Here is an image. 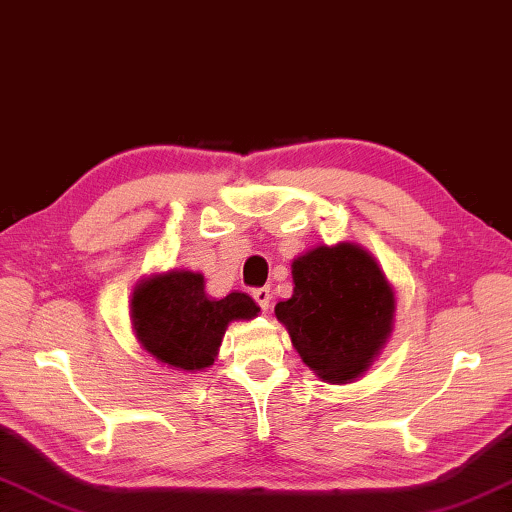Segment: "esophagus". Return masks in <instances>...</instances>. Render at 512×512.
I'll return each instance as SVG.
<instances>
[{"mask_svg":"<svg viewBox=\"0 0 512 512\" xmlns=\"http://www.w3.org/2000/svg\"><path fill=\"white\" fill-rule=\"evenodd\" d=\"M253 297H255V302L259 304V308L268 310L270 299H273V293H270V288H255L253 290Z\"/></svg>","mask_w":512,"mask_h":512,"instance_id":"34e87169","label":"esophagus"}]
</instances>
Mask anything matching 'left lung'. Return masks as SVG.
<instances>
[{
  "mask_svg": "<svg viewBox=\"0 0 512 512\" xmlns=\"http://www.w3.org/2000/svg\"><path fill=\"white\" fill-rule=\"evenodd\" d=\"M293 297L275 306L302 362L328 384H350L395 326V288L355 242L319 244L293 259Z\"/></svg>",
  "mask_w": 512,
  "mask_h": 512,
  "instance_id": "1",
  "label": "left lung"
}]
</instances>
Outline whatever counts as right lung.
I'll list each match as a JSON object with an SVG mask.
<instances>
[{
    "label": "right lung",
    "instance_id": "right-lung-1",
    "mask_svg": "<svg viewBox=\"0 0 512 512\" xmlns=\"http://www.w3.org/2000/svg\"><path fill=\"white\" fill-rule=\"evenodd\" d=\"M259 306L244 293L206 295L202 273L170 268L142 277L130 295V324L139 346L179 373H204L215 364L228 324L250 322Z\"/></svg>",
    "mask_w": 512,
    "mask_h": 512
}]
</instances>
